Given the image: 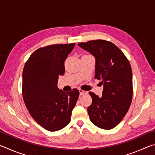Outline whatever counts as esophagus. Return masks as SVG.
<instances>
[{"instance_id": "34e87169", "label": "esophagus", "mask_w": 155, "mask_h": 155, "mask_svg": "<svg viewBox=\"0 0 155 155\" xmlns=\"http://www.w3.org/2000/svg\"><path fill=\"white\" fill-rule=\"evenodd\" d=\"M87 91H83L82 90H79V94H80L81 96H82V95H83V94H87Z\"/></svg>"}]
</instances>
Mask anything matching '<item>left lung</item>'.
Instances as JSON below:
<instances>
[{"label":"left lung","instance_id":"8db88e82","mask_svg":"<svg viewBox=\"0 0 155 155\" xmlns=\"http://www.w3.org/2000/svg\"><path fill=\"white\" fill-rule=\"evenodd\" d=\"M78 45L95 57V78L103 85L102 96L89 92L92 98L87 107L90 121L103 129H111L127 114L132 102L130 63L118 47L109 41L92 40Z\"/></svg>","mask_w":155,"mask_h":155}]
</instances>
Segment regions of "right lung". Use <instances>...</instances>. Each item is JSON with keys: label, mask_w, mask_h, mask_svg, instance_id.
Instances as JSON below:
<instances>
[{"label": "right lung", "mask_w": 155, "mask_h": 155, "mask_svg": "<svg viewBox=\"0 0 155 155\" xmlns=\"http://www.w3.org/2000/svg\"><path fill=\"white\" fill-rule=\"evenodd\" d=\"M75 44H54L40 48L31 54L22 72V96L33 118L49 131L69 124L79 91L65 92L57 87L65 72L64 62Z\"/></svg>", "instance_id": "1"}]
</instances>
